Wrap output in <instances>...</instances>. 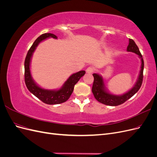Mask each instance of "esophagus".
I'll return each instance as SVG.
<instances>
[{"instance_id": "34e87169", "label": "esophagus", "mask_w": 157, "mask_h": 157, "mask_svg": "<svg viewBox=\"0 0 157 157\" xmlns=\"http://www.w3.org/2000/svg\"><path fill=\"white\" fill-rule=\"evenodd\" d=\"M95 69L94 67H92V66H90V67H88L87 69H86V72L88 73H93Z\"/></svg>"}]
</instances>
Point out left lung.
I'll return each mask as SVG.
<instances>
[{"instance_id":"1","label":"left lung","mask_w":157,"mask_h":157,"mask_svg":"<svg viewBox=\"0 0 157 157\" xmlns=\"http://www.w3.org/2000/svg\"><path fill=\"white\" fill-rule=\"evenodd\" d=\"M127 51L134 52L136 54L138 55L141 58V67L140 74L139 76V78L135 86L131 89L130 91H128L126 94L122 95V96H115L107 92L104 88V83L102 77L98 74L94 73V83L92 88V93L94 96V98L97 100L105 105L109 106H117L121 105L126 101L128 99L132 98L134 95L138 91L141 86L142 82L144 78V59L142 58V55L138 48V47L135 43V42L132 39L129 40V44L127 47Z\"/></svg>"}]
</instances>
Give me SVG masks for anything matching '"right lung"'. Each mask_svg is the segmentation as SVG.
Masks as SVG:
<instances>
[{
  "label": "right lung",
  "mask_w": 157,
  "mask_h": 157,
  "mask_svg": "<svg viewBox=\"0 0 157 157\" xmlns=\"http://www.w3.org/2000/svg\"><path fill=\"white\" fill-rule=\"evenodd\" d=\"M53 37L57 39V36L52 33H44L41 35L33 42L29 51L27 52L26 58L25 59L24 67H25V82L27 89L29 90L34 96L39 98L42 102L48 104V105H54V104H59L65 102L70 98L72 94L75 85L77 83L82 76L85 74V71H80L78 73L72 75L67 79L63 86L59 90H47L42 89L38 86L33 81L30 73V61L33 52L35 51L36 47L39 44V42L44 40L46 38Z\"/></svg>",
  "instance_id": "add662e5"
}]
</instances>
